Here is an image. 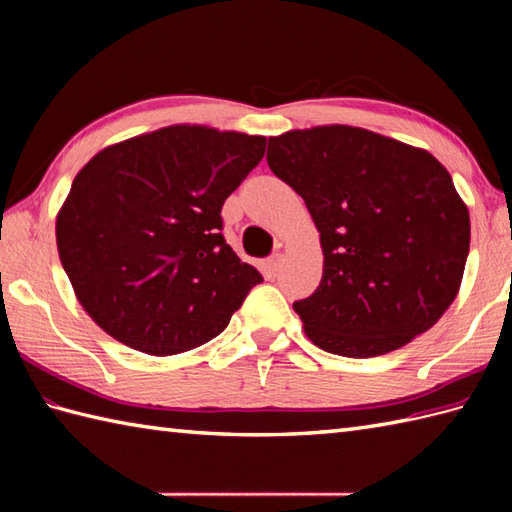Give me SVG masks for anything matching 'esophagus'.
I'll return each mask as SVG.
<instances>
[{
  "mask_svg": "<svg viewBox=\"0 0 512 512\" xmlns=\"http://www.w3.org/2000/svg\"><path fill=\"white\" fill-rule=\"evenodd\" d=\"M281 262H284V257H281L279 253H275L273 257H268V262H266V266H268V270H273V273H277V270H279V266H281Z\"/></svg>",
  "mask_w": 512,
  "mask_h": 512,
  "instance_id": "34e87169",
  "label": "esophagus"
}]
</instances>
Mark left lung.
Instances as JSON below:
<instances>
[{
	"label": "left lung",
	"mask_w": 512,
	"mask_h": 512,
	"mask_svg": "<svg viewBox=\"0 0 512 512\" xmlns=\"http://www.w3.org/2000/svg\"><path fill=\"white\" fill-rule=\"evenodd\" d=\"M268 167L317 226L323 277L292 303L308 339L350 358L394 352L458 297L471 220L429 151L350 125L268 138Z\"/></svg>",
	"instance_id": "8db88e82"
}]
</instances>
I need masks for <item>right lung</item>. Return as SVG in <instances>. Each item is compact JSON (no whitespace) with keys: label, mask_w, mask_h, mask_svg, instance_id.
Here are the masks:
<instances>
[{"label":"right lung","mask_w":512,"mask_h":512,"mask_svg":"<svg viewBox=\"0 0 512 512\" xmlns=\"http://www.w3.org/2000/svg\"><path fill=\"white\" fill-rule=\"evenodd\" d=\"M266 138L169 125L101 149L57 215L74 295L112 339L171 356L215 339L262 281L222 235V204Z\"/></svg>","instance_id":"obj_1"}]
</instances>
